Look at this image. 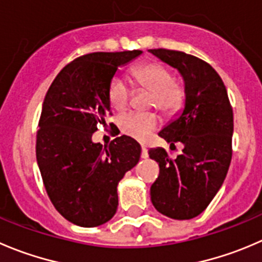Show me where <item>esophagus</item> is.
<instances>
[{"label": "esophagus", "mask_w": 262, "mask_h": 262, "mask_svg": "<svg viewBox=\"0 0 262 262\" xmlns=\"http://www.w3.org/2000/svg\"><path fill=\"white\" fill-rule=\"evenodd\" d=\"M142 159H147L148 157V152H147L146 147H142V154H141Z\"/></svg>", "instance_id": "34e87169"}]
</instances>
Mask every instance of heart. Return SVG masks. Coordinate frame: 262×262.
<instances>
[{
	"instance_id": "b5f03b06",
	"label": "heart",
	"mask_w": 262,
	"mask_h": 262,
	"mask_svg": "<svg viewBox=\"0 0 262 262\" xmlns=\"http://www.w3.org/2000/svg\"><path fill=\"white\" fill-rule=\"evenodd\" d=\"M133 77L141 88L152 92L151 105L166 115H172L182 108L185 100V91L179 83L174 82L172 73L164 65L147 62L134 68ZM132 90L128 82L115 77L108 88V101L115 110L121 111L128 106ZM160 118L155 113H129L121 116L120 125L124 133L137 139H144L159 126Z\"/></svg>"
}]
</instances>
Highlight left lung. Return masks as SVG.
Returning <instances> with one entry per match:
<instances>
[{"mask_svg":"<svg viewBox=\"0 0 262 262\" xmlns=\"http://www.w3.org/2000/svg\"><path fill=\"white\" fill-rule=\"evenodd\" d=\"M177 69L184 80V107L159 133L170 146L183 144L169 159L161 147L149 157L160 174L151 185V201L160 214L189 220L205 211L224 183L232 160L233 110L227 88L211 65L180 51L148 50Z\"/></svg>","mask_w":262,"mask_h":262,"instance_id":"left-lung-1","label":"left lung"}]
</instances>
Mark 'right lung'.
I'll list each match as a JSON object with an SVG mask.
<instances>
[{"mask_svg":"<svg viewBox=\"0 0 262 262\" xmlns=\"http://www.w3.org/2000/svg\"><path fill=\"white\" fill-rule=\"evenodd\" d=\"M142 51L93 52L63 68L42 106L37 132V164L55 209L70 223L93 228L118 210V184L141 157L128 136L108 146L92 141L98 123L110 113L108 88L120 67Z\"/></svg>","mask_w":262,"mask_h":262,"instance_id":"add662e5","label":"right lung"}]
</instances>
